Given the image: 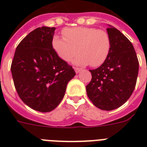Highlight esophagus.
Listing matches in <instances>:
<instances>
[{"label": "esophagus", "instance_id": "obj_1", "mask_svg": "<svg viewBox=\"0 0 147 147\" xmlns=\"http://www.w3.org/2000/svg\"><path fill=\"white\" fill-rule=\"evenodd\" d=\"M74 69H75V71H76V73H78V72H80L81 71H82V69H80V68H74Z\"/></svg>", "mask_w": 147, "mask_h": 147}]
</instances>
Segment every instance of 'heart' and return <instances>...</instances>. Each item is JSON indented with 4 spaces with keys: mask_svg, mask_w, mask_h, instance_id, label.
Segmentation results:
<instances>
[{
    "mask_svg": "<svg viewBox=\"0 0 147 147\" xmlns=\"http://www.w3.org/2000/svg\"><path fill=\"white\" fill-rule=\"evenodd\" d=\"M65 38L54 36L52 46L58 56L70 62L79 53L74 64L93 67L102 65L108 57L111 42L108 33L94 27L78 26L62 31Z\"/></svg>",
    "mask_w": 147,
    "mask_h": 147,
    "instance_id": "1",
    "label": "heart"
}]
</instances>
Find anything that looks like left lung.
I'll return each instance as SVG.
<instances>
[{"label": "left lung", "mask_w": 147, "mask_h": 147, "mask_svg": "<svg viewBox=\"0 0 147 147\" xmlns=\"http://www.w3.org/2000/svg\"><path fill=\"white\" fill-rule=\"evenodd\" d=\"M111 47L108 57L98 69L90 70L86 86L89 99L99 109L112 111L129 99L136 86L139 62L131 42L117 29H107Z\"/></svg>", "instance_id": "left-lung-1"}]
</instances>
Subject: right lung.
I'll list each match as a JSON object with an SVG mask.
<instances>
[{
  "label": "right lung",
  "instance_id": "1",
  "mask_svg": "<svg viewBox=\"0 0 147 147\" xmlns=\"http://www.w3.org/2000/svg\"><path fill=\"white\" fill-rule=\"evenodd\" d=\"M55 27L42 26L17 46L10 67L15 88L27 106L49 112L59 105L76 71L52 46Z\"/></svg>",
  "mask_w": 147,
  "mask_h": 147
}]
</instances>
